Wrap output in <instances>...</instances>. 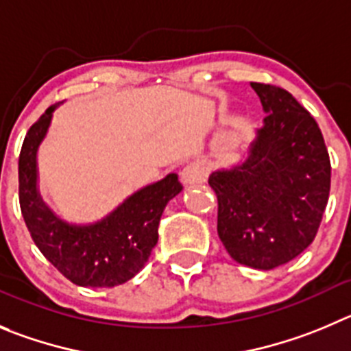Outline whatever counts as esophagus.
<instances>
[{"label": "esophagus", "instance_id": "obj_1", "mask_svg": "<svg viewBox=\"0 0 351 351\" xmlns=\"http://www.w3.org/2000/svg\"><path fill=\"white\" fill-rule=\"evenodd\" d=\"M182 182L186 185H194V183H201L208 178V166L202 160H191L185 168L180 173Z\"/></svg>", "mask_w": 351, "mask_h": 351}]
</instances>
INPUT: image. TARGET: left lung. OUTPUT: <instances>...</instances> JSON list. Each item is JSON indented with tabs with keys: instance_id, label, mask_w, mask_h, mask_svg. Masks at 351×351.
<instances>
[{
	"instance_id": "obj_1",
	"label": "left lung",
	"mask_w": 351,
	"mask_h": 351,
	"mask_svg": "<svg viewBox=\"0 0 351 351\" xmlns=\"http://www.w3.org/2000/svg\"><path fill=\"white\" fill-rule=\"evenodd\" d=\"M265 110L244 160L209 175L218 235L237 263L271 270L315 239L330 189L319 124L289 91L251 83Z\"/></svg>"
}]
</instances>
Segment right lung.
Wrapping results in <instances>:
<instances>
[{"label":"right lung","instance_id":"obj_1","mask_svg":"<svg viewBox=\"0 0 351 351\" xmlns=\"http://www.w3.org/2000/svg\"><path fill=\"white\" fill-rule=\"evenodd\" d=\"M29 128L19 157V199L34 244L64 277L83 287H114L133 279L157 244L166 204L182 192L176 173L142 186L93 223H69L43 201L38 189V150L55 109Z\"/></svg>","mask_w":351,"mask_h":351}]
</instances>
